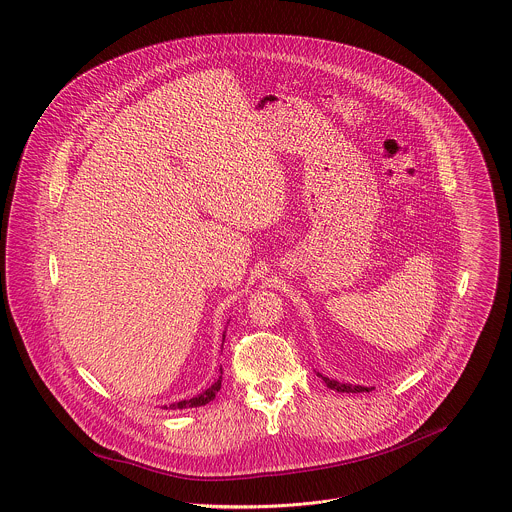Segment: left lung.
Listing matches in <instances>:
<instances>
[{"label":"left lung","mask_w":512,"mask_h":512,"mask_svg":"<svg viewBox=\"0 0 512 512\" xmlns=\"http://www.w3.org/2000/svg\"><path fill=\"white\" fill-rule=\"evenodd\" d=\"M322 382L330 388V390H336V392H346V394H360V392H370L368 388L364 386H350V384H338L336 380H328L324 376H320Z\"/></svg>","instance_id":"8db88e82"}]
</instances>
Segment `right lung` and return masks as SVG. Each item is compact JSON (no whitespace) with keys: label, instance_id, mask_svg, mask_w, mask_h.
Here are the masks:
<instances>
[{"label":"right lung","instance_id":"obj_1","mask_svg":"<svg viewBox=\"0 0 512 512\" xmlns=\"http://www.w3.org/2000/svg\"><path fill=\"white\" fill-rule=\"evenodd\" d=\"M219 388H221V376L217 378L215 384H211V388L205 390L204 394H200V396H196V398H192V400H182V402H178V404H172L170 409L200 408V406H205V404H209V402L215 398V394L219 392Z\"/></svg>","mask_w":512,"mask_h":512}]
</instances>
